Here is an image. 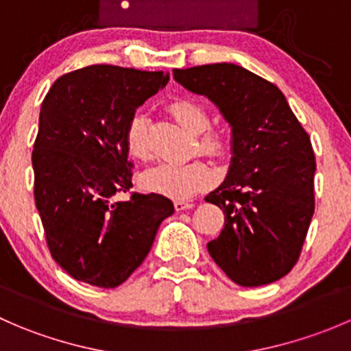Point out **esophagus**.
Returning a JSON list of instances; mask_svg holds the SVG:
<instances>
[{"instance_id": "1", "label": "esophagus", "mask_w": 351, "mask_h": 351, "mask_svg": "<svg viewBox=\"0 0 351 351\" xmlns=\"http://www.w3.org/2000/svg\"><path fill=\"white\" fill-rule=\"evenodd\" d=\"M195 207V204L193 202H185V200H175V208L178 212L182 210H189V208H193Z\"/></svg>"}]
</instances>
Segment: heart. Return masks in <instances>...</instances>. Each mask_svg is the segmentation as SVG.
<instances>
[{
	"label": "heart",
	"mask_w": 351,
	"mask_h": 351,
	"mask_svg": "<svg viewBox=\"0 0 351 351\" xmlns=\"http://www.w3.org/2000/svg\"><path fill=\"white\" fill-rule=\"evenodd\" d=\"M169 110L173 117L190 132L200 134L208 127L207 112L195 101L178 100L171 104ZM125 144L129 154L137 161H147L151 158L153 151H151L149 119L144 113H136L130 119L125 130ZM198 149L204 154H219L222 143L214 134H202L198 137ZM214 180L215 173L212 171L210 166L193 159L186 162H162L147 169L141 176V186L146 192L185 200L210 186Z\"/></svg>",
	"instance_id": "obj_1"
}]
</instances>
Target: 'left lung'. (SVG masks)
<instances>
[{
    "mask_svg": "<svg viewBox=\"0 0 351 351\" xmlns=\"http://www.w3.org/2000/svg\"><path fill=\"white\" fill-rule=\"evenodd\" d=\"M173 77L207 97L231 127V165L205 197L224 212L207 250L243 287L285 277L299 260L314 214L316 159L284 93L241 66L217 62L175 69Z\"/></svg>",
    "mask_w": 351,
    "mask_h": 351,
    "instance_id": "8db88e82",
    "label": "left lung"
}]
</instances>
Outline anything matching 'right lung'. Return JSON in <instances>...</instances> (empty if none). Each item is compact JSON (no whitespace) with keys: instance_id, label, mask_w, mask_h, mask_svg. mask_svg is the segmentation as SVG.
<instances>
[{"instance_id":"obj_1","label":"right lung","mask_w":351,"mask_h":351,"mask_svg":"<svg viewBox=\"0 0 351 351\" xmlns=\"http://www.w3.org/2000/svg\"><path fill=\"white\" fill-rule=\"evenodd\" d=\"M168 81L162 71L95 64L59 77L42 101L32 153L35 205L52 258L76 280L123 284L175 212L158 193L113 200L132 186L127 125Z\"/></svg>"}]
</instances>
